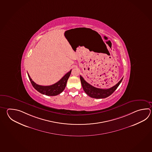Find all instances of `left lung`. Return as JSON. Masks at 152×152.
Here are the masks:
<instances>
[{"mask_svg":"<svg viewBox=\"0 0 152 152\" xmlns=\"http://www.w3.org/2000/svg\"><path fill=\"white\" fill-rule=\"evenodd\" d=\"M80 80L84 91L88 96L95 99H104L110 96L114 92L115 90L118 88L120 84L121 83L123 78H122L121 80L115 86L107 89H103L93 87L90 84L87 83L81 76H80Z\"/></svg>","mask_w":152,"mask_h":152,"instance_id":"8db88e82","label":"left lung"}]
</instances>
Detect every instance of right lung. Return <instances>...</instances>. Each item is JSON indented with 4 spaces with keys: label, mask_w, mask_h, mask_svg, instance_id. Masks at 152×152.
<instances>
[{
    "label": "right lung",
    "mask_w": 152,
    "mask_h": 152,
    "mask_svg": "<svg viewBox=\"0 0 152 152\" xmlns=\"http://www.w3.org/2000/svg\"><path fill=\"white\" fill-rule=\"evenodd\" d=\"M71 72V70L68 73H66L57 83L49 86H43L37 84L32 81V80L31 79L30 75L28 73V75L32 86L36 90H37L38 92L47 96H56L62 93L65 89L67 81L70 75Z\"/></svg>",
    "instance_id": "right-lung-1"
}]
</instances>
